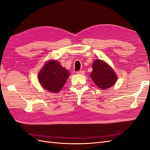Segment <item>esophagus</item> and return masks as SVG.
Returning <instances> with one entry per match:
<instances>
[{"label": "esophagus", "instance_id": "34e87169", "mask_svg": "<svg viewBox=\"0 0 150 150\" xmlns=\"http://www.w3.org/2000/svg\"><path fill=\"white\" fill-rule=\"evenodd\" d=\"M76 73H77V74H81V75H83V74H84L85 73V71H83V70H81V71H77Z\"/></svg>", "mask_w": 150, "mask_h": 150}]
</instances>
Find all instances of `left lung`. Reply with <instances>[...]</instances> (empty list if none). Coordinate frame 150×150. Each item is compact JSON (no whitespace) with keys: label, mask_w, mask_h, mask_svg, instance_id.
<instances>
[{"label":"left lung","mask_w":150,"mask_h":150,"mask_svg":"<svg viewBox=\"0 0 150 150\" xmlns=\"http://www.w3.org/2000/svg\"><path fill=\"white\" fill-rule=\"evenodd\" d=\"M90 76L94 83L101 89L111 87L117 80L116 74L111 67L99 59L93 62V71Z\"/></svg>","instance_id":"left-lung-1"}]
</instances>
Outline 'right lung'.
I'll return each mask as SVG.
<instances>
[{
  "mask_svg": "<svg viewBox=\"0 0 150 150\" xmlns=\"http://www.w3.org/2000/svg\"><path fill=\"white\" fill-rule=\"evenodd\" d=\"M70 73L56 61L47 62L40 70L38 78L42 87L50 92L57 93L62 89Z\"/></svg>",
  "mask_w": 150,
  "mask_h": 150,
  "instance_id": "obj_1",
  "label": "right lung"
}]
</instances>
